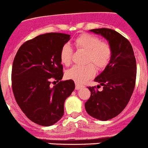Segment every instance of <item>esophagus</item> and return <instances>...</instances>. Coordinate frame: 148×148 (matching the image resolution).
I'll list each match as a JSON object with an SVG mask.
<instances>
[{
  "instance_id": "34e87169",
  "label": "esophagus",
  "mask_w": 148,
  "mask_h": 148,
  "mask_svg": "<svg viewBox=\"0 0 148 148\" xmlns=\"http://www.w3.org/2000/svg\"><path fill=\"white\" fill-rule=\"evenodd\" d=\"M82 88V85H80V84H75V90H79V89H81Z\"/></svg>"
}]
</instances>
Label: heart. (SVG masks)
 Instances as JSON below:
<instances>
[{
    "mask_svg": "<svg viewBox=\"0 0 148 148\" xmlns=\"http://www.w3.org/2000/svg\"><path fill=\"white\" fill-rule=\"evenodd\" d=\"M77 49L86 51L85 62H92L99 69L104 68L110 60L112 56V48L107 42H100L99 37L92 34H84L77 37L74 41ZM73 49L69 44L62 47L60 54V61L68 66L71 63ZM95 73V68L93 64L75 65L68 69L66 75L68 79L75 81L77 84H82L91 78Z\"/></svg>",
    "mask_w": 148,
    "mask_h": 148,
    "instance_id": "heart-1",
    "label": "heart"
}]
</instances>
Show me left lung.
Listing matches in <instances>:
<instances>
[{
  "label": "left lung",
  "instance_id": "left-lung-1",
  "mask_svg": "<svg viewBox=\"0 0 148 148\" xmlns=\"http://www.w3.org/2000/svg\"><path fill=\"white\" fill-rule=\"evenodd\" d=\"M104 37L112 48L108 65L94 79L97 88L89 87L90 97L84 107L89 115L99 121L116 117L127 106L134 90L136 79V60L130 42L117 31L108 28L90 30Z\"/></svg>",
  "mask_w": 148,
  "mask_h": 148
}]
</instances>
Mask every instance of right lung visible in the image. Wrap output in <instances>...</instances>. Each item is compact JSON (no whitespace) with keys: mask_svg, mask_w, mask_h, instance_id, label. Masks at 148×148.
I'll list each match as a JSON object with an SVG mask.
<instances>
[{"mask_svg":"<svg viewBox=\"0 0 148 148\" xmlns=\"http://www.w3.org/2000/svg\"><path fill=\"white\" fill-rule=\"evenodd\" d=\"M70 35L49 33L25 42L18 49L12 69V88L18 106L34 123L55 124L64 113V102L75 89L72 79L60 81L62 47ZM51 78L60 82L51 87Z\"/></svg>","mask_w":148,"mask_h":148,"instance_id":"1","label":"right lung"}]
</instances>
